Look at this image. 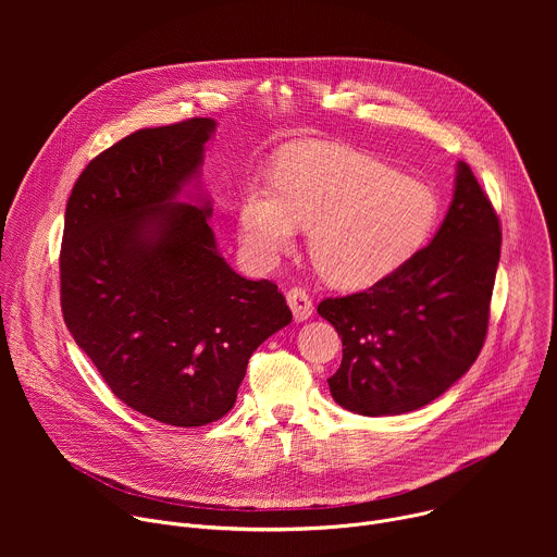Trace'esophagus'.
I'll list each match as a JSON object with an SVG mask.
<instances>
[{
	"label": "esophagus",
	"instance_id": "1",
	"mask_svg": "<svg viewBox=\"0 0 557 557\" xmlns=\"http://www.w3.org/2000/svg\"><path fill=\"white\" fill-rule=\"evenodd\" d=\"M286 301H288V306L293 310L295 322H306L308 317L312 314V299H310V295L304 288H297V286L290 288L286 293Z\"/></svg>",
	"mask_w": 557,
	"mask_h": 557
}]
</instances>
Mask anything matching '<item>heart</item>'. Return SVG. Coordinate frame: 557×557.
<instances>
[{"label":"heart","instance_id":"1","mask_svg":"<svg viewBox=\"0 0 557 557\" xmlns=\"http://www.w3.org/2000/svg\"><path fill=\"white\" fill-rule=\"evenodd\" d=\"M441 198L372 156L322 143H293L275 183L249 181L237 202V237L260 267H273L310 231L312 264L337 288H366L406 267L434 235Z\"/></svg>","mask_w":557,"mask_h":557}]
</instances>
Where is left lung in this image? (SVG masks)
I'll list each match as a JSON object with an SVG mask.
<instances>
[{"instance_id": "1", "label": "left lung", "mask_w": 557, "mask_h": 557, "mask_svg": "<svg viewBox=\"0 0 557 557\" xmlns=\"http://www.w3.org/2000/svg\"><path fill=\"white\" fill-rule=\"evenodd\" d=\"M498 215L467 163L432 243L363 293L320 306L342 337L329 379L333 399L355 414L419 410L451 387L479 357L500 260Z\"/></svg>"}]
</instances>
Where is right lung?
Here are the masks:
<instances>
[{
  "label": "right lung",
  "instance_id": "add662e5",
  "mask_svg": "<svg viewBox=\"0 0 557 557\" xmlns=\"http://www.w3.org/2000/svg\"><path fill=\"white\" fill-rule=\"evenodd\" d=\"M213 119L138 129L74 183L61 247L63 320L132 410L176 428L224 417L256 348L293 314L269 280L218 251L202 191Z\"/></svg>",
  "mask_w": 557,
  "mask_h": 557
}]
</instances>
